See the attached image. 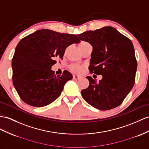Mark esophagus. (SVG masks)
<instances>
[{
	"label": "esophagus",
	"mask_w": 149,
	"mask_h": 149,
	"mask_svg": "<svg viewBox=\"0 0 149 149\" xmlns=\"http://www.w3.org/2000/svg\"><path fill=\"white\" fill-rule=\"evenodd\" d=\"M81 78V77H79V76L78 75H73V79H75V80H78Z\"/></svg>",
	"instance_id": "1"
}]
</instances>
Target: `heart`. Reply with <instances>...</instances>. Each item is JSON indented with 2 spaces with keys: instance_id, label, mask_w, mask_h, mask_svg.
<instances>
[{
  "instance_id": "obj_1",
  "label": "heart",
  "mask_w": 149,
  "mask_h": 149,
  "mask_svg": "<svg viewBox=\"0 0 149 149\" xmlns=\"http://www.w3.org/2000/svg\"><path fill=\"white\" fill-rule=\"evenodd\" d=\"M86 42H81V43H84ZM71 70L75 72V73H80V72L82 71L83 70V66H81V65L79 64H72L71 66Z\"/></svg>"
}]
</instances>
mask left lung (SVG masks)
<instances>
[{
	"label": "left lung",
	"mask_w": 149,
	"mask_h": 149,
	"mask_svg": "<svg viewBox=\"0 0 149 149\" xmlns=\"http://www.w3.org/2000/svg\"><path fill=\"white\" fill-rule=\"evenodd\" d=\"M93 47L89 70L102 79L91 77L81 93L87 103L99 110H109L120 105L135 84L137 61L132 41L115 28L105 26L77 35Z\"/></svg>",
	"instance_id": "1"
}]
</instances>
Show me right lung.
<instances>
[{
    "instance_id": "add662e5",
    "label": "right lung",
    "mask_w": 149,
    "mask_h": 149,
    "mask_svg": "<svg viewBox=\"0 0 149 149\" xmlns=\"http://www.w3.org/2000/svg\"><path fill=\"white\" fill-rule=\"evenodd\" d=\"M80 41L76 35L61 33L42 29L21 39L12 59L13 83L24 102L33 107H43L61 95L64 86L72 78L65 70L62 75L54 74V60L63 59L65 50Z\"/></svg>"
}]
</instances>
